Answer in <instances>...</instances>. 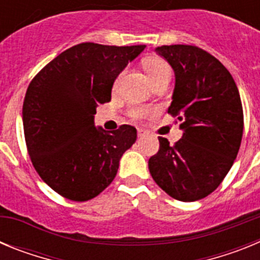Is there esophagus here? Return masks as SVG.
Masks as SVG:
<instances>
[{"instance_id": "esophagus-1", "label": "esophagus", "mask_w": 260, "mask_h": 260, "mask_svg": "<svg viewBox=\"0 0 260 260\" xmlns=\"http://www.w3.org/2000/svg\"><path fill=\"white\" fill-rule=\"evenodd\" d=\"M147 135V132L146 130H143V128H138V137L139 138H143Z\"/></svg>"}]
</instances>
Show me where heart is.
Here are the masks:
<instances>
[{
    "label": "heart",
    "mask_w": 260,
    "mask_h": 260,
    "mask_svg": "<svg viewBox=\"0 0 260 260\" xmlns=\"http://www.w3.org/2000/svg\"><path fill=\"white\" fill-rule=\"evenodd\" d=\"M144 69L147 71V75L150 78L151 83L155 82L158 78L164 77V75L171 74V68L167 62L161 58H150L144 62ZM150 109L146 107H134L128 110V116L134 119H141L148 116Z\"/></svg>",
    "instance_id": "obj_1"
}]
</instances>
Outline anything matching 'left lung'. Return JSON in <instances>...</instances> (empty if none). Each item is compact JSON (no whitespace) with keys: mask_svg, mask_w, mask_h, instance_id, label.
Wrapping results in <instances>:
<instances>
[{"mask_svg":"<svg viewBox=\"0 0 260 260\" xmlns=\"http://www.w3.org/2000/svg\"><path fill=\"white\" fill-rule=\"evenodd\" d=\"M156 52L176 74L168 113L177 117L183 135L174 144L158 137L150 173L172 198L199 201L219 187L237 157L243 134L240 92L226 68L201 48L162 45Z\"/></svg>","mask_w":260,"mask_h":260,"instance_id":"obj_1","label":"left lung"}]
</instances>
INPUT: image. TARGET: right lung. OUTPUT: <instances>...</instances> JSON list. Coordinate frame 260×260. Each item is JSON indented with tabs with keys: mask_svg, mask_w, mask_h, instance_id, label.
<instances>
[{
	"mask_svg": "<svg viewBox=\"0 0 260 260\" xmlns=\"http://www.w3.org/2000/svg\"><path fill=\"white\" fill-rule=\"evenodd\" d=\"M144 48L82 43L58 54L28 84L22 110L27 151L41 180L63 198H95L137 141L134 126L107 133L95 127L93 114L110 102L117 75Z\"/></svg>",
	"mask_w": 260,
	"mask_h": 260,
	"instance_id": "obj_1",
	"label": "right lung"
}]
</instances>
